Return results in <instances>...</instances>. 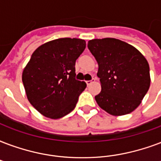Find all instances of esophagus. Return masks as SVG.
<instances>
[{"mask_svg": "<svg viewBox=\"0 0 161 161\" xmlns=\"http://www.w3.org/2000/svg\"><path fill=\"white\" fill-rule=\"evenodd\" d=\"M95 81V78H91V80H88V81H86V83H87V85H90L91 83H93Z\"/></svg>", "mask_w": 161, "mask_h": 161, "instance_id": "obj_1", "label": "esophagus"}]
</instances>
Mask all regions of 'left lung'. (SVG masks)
<instances>
[{
  "mask_svg": "<svg viewBox=\"0 0 161 161\" xmlns=\"http://www.w3.org/2000/svg\"><path fill=\"white\" fill-rule=\"evenodd\" d=\"M88 48L99 65L101 91L94 97L97 104L112 116L131 113L150 85L145 57L132 45L113 38L89 40Z\"/></svg>",
  "mask_w": 161,
  "mask_h": 161,
  "instance_id": "obj_1",
  "label": "left lung"
}]
</instances>
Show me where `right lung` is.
<instances>
[{"mask_svg":"<svg viewBox=\"0 0 161 161\" xmlns=\"http://www.w3.org/2000/svg\"><path fill=\"white\" fill-rule=\"evenodd\" d=\"M86 42L61 38L40 45L23 69L22 80L28 100L43 116L59 119L76 106L86 83L75 78L76 60Z\"/></svg>","mask_w":161,"mask_h":161,"instance_id":"add662e5","label":"right lung"}]
</instances>
